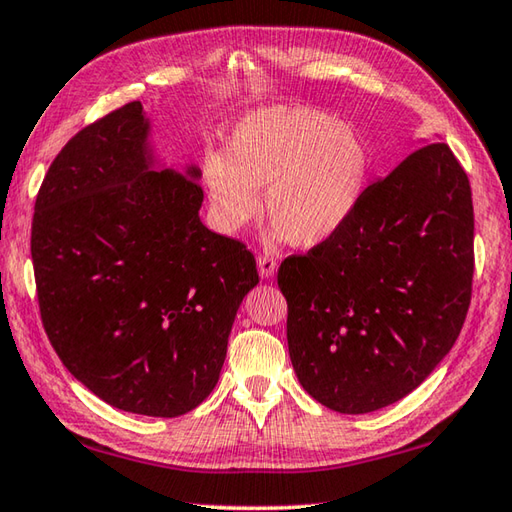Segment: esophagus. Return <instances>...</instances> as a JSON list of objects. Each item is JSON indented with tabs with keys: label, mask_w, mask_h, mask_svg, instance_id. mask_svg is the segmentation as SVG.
<instances>
[{
	"label": "esophagus",
	"mask_w": 512,
	"mask_h": 512,
	"mask_svg": "<svg viewBox=\"0 0 512 512\" xmlns=\"http://www.w3.org/2000/svg\"><path fill=\"white\" fill-rule=\"evenodd\" d=\"M278 269V260L269 254H260L258 256V274L263 278H272Z\"/></svg>",
	"instance_id": "esophagus-1"
}]
</instances>
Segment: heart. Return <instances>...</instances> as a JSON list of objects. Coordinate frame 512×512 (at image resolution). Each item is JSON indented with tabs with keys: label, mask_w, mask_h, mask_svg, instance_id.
Instances as JSON below:
<instances>
[{
	"label": "heart",
	"mask_w": 512,
	"mask_h": 512,
	"mask_svg": "<svg viewBox=\"0 0 512 512\" xmlns=\"http://www.w3.org/2000/svg\"><path fill=\"white\" fill-rule=\"evenodd\" d=\"M370 173L368 147L352 124L310 106H272L245 115L227 153L202 160L211 218L236 234L260 214L276 238L316 247L339 231L359 202Z\"/></svg>",
	"instance_id": "1"
}]
</instances>
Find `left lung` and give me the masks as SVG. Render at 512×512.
Wrapping results in <instances>:
<instances>
[{
	"mask_svg": "<svg viewBox=\"0 0 512 512\" xmlns=\"http://www.w3.org/2000/svg\"><path fill=\"white\" fill-rule=\"evenodd\" d=\"M464 167L430 142L363 191L347 223L287 256L289 359L325 408L365 414L410 394L464 327L475 272Z\"/></svg>",
	"mask_w": 512,
	"mask_h": 512,
	"instance_id": "8db88e82",
	"label": "left lung"
}]
</instances>
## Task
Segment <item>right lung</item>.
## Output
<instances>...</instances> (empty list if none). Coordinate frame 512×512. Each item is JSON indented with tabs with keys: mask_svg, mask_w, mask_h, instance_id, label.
Wrapping results in <instances>:
<instances>
[{
	"mask_svg": "<svg viewBox=\"0 0 512 512\" xmlns=\"http://www.w3.org/2000/svg\"><path fill=\"white\" fill-rule=\"evenodd\" d=\"M149 120L129 102L48 167L31 256L48 341L109 406L180 417L216 388L254 254L200 223V171H153Z\"/></svg>",
	"mask_w": 512,
	"mask_h": 512,
	"instance_id": "1",
	"label": "right lung"
}]
</instances>
